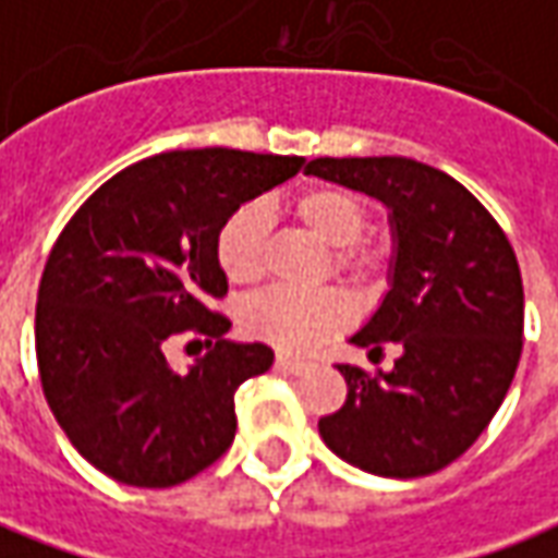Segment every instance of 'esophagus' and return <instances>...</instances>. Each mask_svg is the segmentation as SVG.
<instances>
[{
  "label": "esophagus",
  "mask_w": 558,
  "mask_h": 558,
  "mask_svg": "<svg viewBox=\"0 0 558 558\" xmlns=\"http://www.w3.org/2000/svg\"><path fill=\"white\" fill-rule=\"evenodd\" d=\"M275 367H278V371H283V374L299 376V374H304L307 367H311V362H302V359H290V355H278V359H275Z\"/></svg>",
  "instance_id": "34e87169"
}]
</instances>
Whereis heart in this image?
Returning <instances> with one entry per match:
<instances>
[{
  "mask_svg": "<svg viewBox=\"0 0 558 558\" xmlns=\"http://www.w3.org/2000/svg\"><path fill=\"white\" fill-rule=\"evenodd\" d=\"M292 218L326 242L331 268L343 278L364 283L383 268V247L364 239L367 208L359 196L338 184H316L290 199ZM268 215L259 203H244L220 223L215 256L232 283H256L266 275ZM352 319L350 299L338 290L295 292L268 290L244 304L242 326L256 340L283 352H304L335 335Z\"/></svg>",
  "mask_w": 558,
  "mask_h": 558,
  "instance_id": "obj_1",
  "label": "heart"
}]
</instances>
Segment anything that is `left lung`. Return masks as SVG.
<instances>
[{"label":"left lung","instance_id":"obj_1","mask_svg":"<svg viewBox=\"0 0 558 558\" xmlns=\"http://www.w3.org/2000/svg\"><path fill=\"white\" fill-rule=\"evenodd\" d=\"M304 172L391 208V290L352 335L391 371L338 364L347 403L319 436L352 466L383 478L439 472L487 430L523 352V278L487 208L448 172L412 158H316Z\"/></svg>","mask_w":558,"mask_h":558}]
</instances>
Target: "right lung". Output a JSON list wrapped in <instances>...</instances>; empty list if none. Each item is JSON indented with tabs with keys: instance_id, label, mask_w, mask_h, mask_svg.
Here are the masks:
<instances>
[{
	"instance_id": "right-lung-1",
	"label": "right lung",
	"mask_w": 558,
	"mask_h": 558,
	"mask_svg": "<svg viewBox=\"0 0 558 558\" xmlns=\"http://www.w3.org/2000/svg\"><path fill=\"white\" fill-rule=\"evenodd\" d=\"M304 167L239 148L160 151L95 191L59 232L35 307L44 398L71 445L131 487H172L235 439V391L266 374V343H232L215 239L235 208ZM175 333L206 337L187 375L166 364Z\"/></svg>"
}]
</instances>
